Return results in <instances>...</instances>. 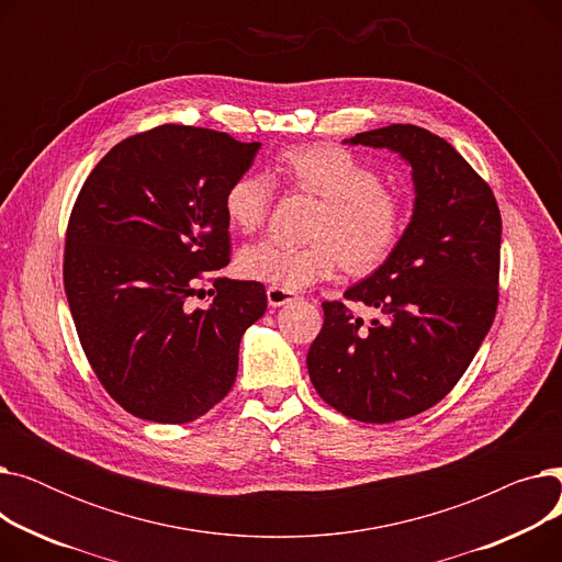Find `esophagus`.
I'll use <instances>...</instances> for the list:
<instances>
[{
  "label": "esophagus",
  "mask_w": 562,
  "mask_h": 562,
  "mask_svg": "<svg viewBox=\"0 0 562 562\" xmlns=\"http://www.w3.org/2000/svg\"><path fill=\"white\" fill-rule=\"evenodd\" d=\"M266 299H269V305L271 307H282L286 303H293L299 299V293H293L289 289H282V286H269L266 289Z\"/></svg>",
  "instance_id": "1"
}]
</instances>
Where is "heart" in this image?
<instances>
[{"mask_svg": "<svg viewBox=\"0 0 562 562\" xmlns=\"http://www.w3.org/2000/svg\"><path fill=\"white\" fill-rule=\"evenodd\" d=\"M276 172L293 191L321 200L310 234L314 241L291 246L261 239L236 257V269L248 280L305 289L333 278L341 263L352 273H369L398 248L407 206L387 191L378 168L341 145H296L280 153ZM276 184L263 172L234 177L223 195L227 223L239 232L259 229L269 218Z\"/></svg>", "mask_w": 562, "mask_h": 562, "instance_id": "1", "label": "heart"}]
</instances>
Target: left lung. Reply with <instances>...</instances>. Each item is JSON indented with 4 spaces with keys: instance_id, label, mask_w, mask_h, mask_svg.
Listing matches in <instances>:
<instances>
[{
    "instance_id": "1",
    "label": "left lung",
    "mask_w": 562,
    "mask_h": 562,
    "mask_svg": "<svg viewBox=\"0 0 562 562\" xmlns=\"http://www.w3.org/2000/svg\"><path fill=\"white\" fill-rule=\"evenodd\" d=\"M346 143L398 153L412 166L415 212L392 257L344 293L382 318L364 326L346 303H323L307 371L318 396L341 415L392 424L445 398L490 333L501 212L483 177L424 127L390 125Z\"/></svg>"
}]
</instances>
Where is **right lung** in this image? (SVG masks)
Wrapping results in <instances>:
<instances>
[{
	"mask_svg": "<svg viewBox=\"0 0 562 562\" xmlns=\"http://www.w3.org/2000/svg\"><path fill=\"white\" fill-rule=\"evenodd\" d=\"M257 150L225 132L159 125L113 145L75 200L64 252L75 328L102 387L138 419L195 422L234 385L266 291L216 276L229 263L223 195Z\"/></svg>",
	"mask_w": 562,
	"mask_h": 562,
	"instance_id": "1",
	"label": "right lung"
}]
</instances>
